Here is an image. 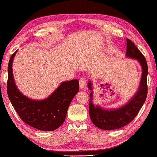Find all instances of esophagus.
Masks as SVG:
<instances>
[{
	"mask_svg": "<svg viewBox=\"0 0 157 157\" xmlns=\"http://www.w3.org/2000/svg\"><path fill=\"white\" fill-rule=\"evenodd\" d=\"M79 84H80L81 89H84L86 86V79L84 77H81L79 80Z\"/></svg>",
	"mask_w": 157,
	"mask_h": 157,
	"instance_id": "obj_1",
	"label": "esophagus"
}]
</instances>
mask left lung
Returning <instances> with one entry per match:
<instances>
[{
    "label": "left lung",
    "instance_id": "left-lung-1",
    "mask_svg": "<svg viewBox=\"0 0 157 157\" xmlns=\"http://www.w3.org/2000/svg\"><path fill=\"white\" fill-rule=\"evenodd\" d=\"M125 56L127 58L137 60L142 69L141 78L138 90L125 105L118 108L110 109H105L99 105H95L93 102L92 82L89 81L88 83V88L91 91L89 95V115L94 125L100 129L111 131L128 125L138 115L147 97V63L137 47L128 39H127Z\"/></svg>",
    "mask_w": 157,
    "mask_h": 157
}]
</instances>
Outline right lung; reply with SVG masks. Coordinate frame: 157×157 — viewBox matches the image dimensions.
I'll use <instances>...</instances> for the list:
<instances>
[{"label": "right lung", "mask_w": 157, "mask_h": 157, "mask_svg": "<svg viewBox=\"0 0 157 157\" xmlns=\"http://www.w3.org/2000/svg\"><path fill=\"white\" fill-rule=\"evenodd\" d=\"M16 52L17 50L11 56L8 67L7 93L10 101L25 123L40 131H55L63 123L69 105L78 92V80L63 81L44 99L29 98L19 90L14 81L12 65Z\"/></svg>", "instance_id": "add662e5"}]
</instances>
